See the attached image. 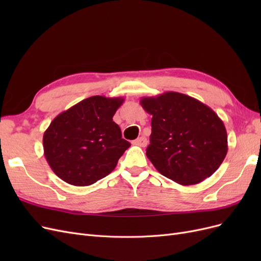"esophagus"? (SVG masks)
Returning <instances> with one entry per match:
<instances>
[{"instance_id": "34e87169", "label": "esophagus", "mask_w": 261, "mask_h": 261, "mask_svg": "<svg viewBox=\"0 0 261 261\" xmlns=\"http://www.w3.org/2000/svg\"><path fill=\"white\" fill-rule=\"evenodd\" d=\"M133 145L140 146V147H145L147 145V139L145 137H139L133 141Z\"/></svg>"}]
</instances>
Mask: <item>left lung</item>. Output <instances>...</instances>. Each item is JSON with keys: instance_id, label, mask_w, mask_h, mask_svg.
<instances>
[{"instance_id": "obj_1", "label": "left lung", "mask_w": 261, "mask_h": 261, "mask_svg": "<svg viewBox=\"0 0 261 261\" xmlns=\"http://www.w3.org/2000/svg\"><path fill=\"white\" fill-rule=\"evenodd\" d=\"M140 105L152 115L146 154L163 176L194 185L219 169L227 152V134L212 109L174 91L144 97Z\"/></svg>"}]
</instances>
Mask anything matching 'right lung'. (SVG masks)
Wrapping results in <instances>:
<instances>
[{"mask_svg": "<svg viewBox=\"0 0 261 261\" xmlns=\"http://www.w3.org/2000/svg\"><path fill=\"white\" fill-rule=\"evenodd\" d=\"M124 98L93 96L60 113L43 134L44 156L61 179L88 186L111 173L130 144L113 115Z\"/></svg>", "mask_w": 261, "mask_h": 261, "instance_id": "1", "label": "right lung"}]
</instances>
